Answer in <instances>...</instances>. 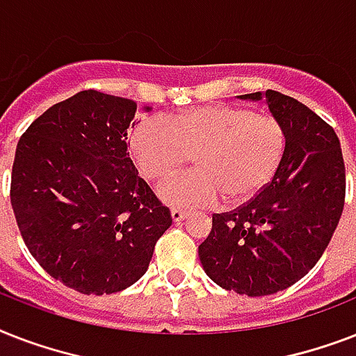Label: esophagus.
Returning <instances> with one entry per match:
<instances>
[{
  "label": "esophagus",
  "instance_id": "obj_1",
  "mask_svg": "<svg viewBox=\"0 0 356 356\" xmlns=\"http://www.w3.org/2000/svg\"><path fill=\"white\" fill-rule=\"evenodd\" d=\"M172 220L173 222H183V220H186L188 218V212L186 211H179V209H172Z\"/></svg>",
  "mask_w": 356,
  "mask_h": 356
}]
</instances>
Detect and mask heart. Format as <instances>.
I'll use <instances>...</instances> for the list:
<instances>
[{"label": "heart", "mask_w": 356, "mask_h": 356, "mask_svg": "<svg viewBox=\"0 0 356 356\" xmlns=\"http://www.w3.org/2000/svg\"><path fill=\"white\" fill-rule=\"evenodd\" d=\"M133 155L147 181H164L194 156L195 172L161 184L159 197L181 209L222 200L243 205L268 186L286 151V131L271 114L234 105H201L134 131Z\"/></svg>", "instance_id": "b5f03b06"}]
</instances>
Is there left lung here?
<instances>
[{
	"instance_id": "1",
	"label": "left lung",
	"mask_w": 356,
	"mask_h": 356,
	"mask_svg": "<svg viewBox=\"0 0 356 356\" xmlns=\"http://www.w3.org/2000/svg\"><path fill=\"white\" fill-rule=\"evenodd\" d=\"M240 97L266 99L286 151L257 197L212 214L200 260L216 284L259 298L292 286L320 260L342 216L346 166L334 129L307 105L275 90Z\"/></svg>"
}]
</instances>
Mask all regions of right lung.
Segmentation results:
<instances>
[{
    "instance_id": "right-lung-1",
    "label": "right lung",
    "mask_w": 356,
    "mask_h": 356,
    "mask_svg": "<svg viewBox=\"0 0 356 356\" xmlns=\"http://www.w3.org/2000/svg\"><path fill=\"white\" fill-rule=\"evenodd\" d=\"M134 114L133 99L83 90L47 108L16 145L10 205L25 245L86 296L138 281L172 225L129 156Z\"/></svg>"
}]
</instances>
